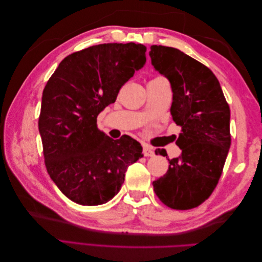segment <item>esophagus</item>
I'll return each instance as SVG.
<instances>
[{
  "label": "esophagus",
  "mask_w": 262,
  "mask_h": 262,
  "mask_svg": "<svg viewBox=\"0 0 262 262\" xmlns=\"http://www.w3.org/2000/svg\"><path fill=\"white\" fill-rule=\"evenodd\" d=\"M143 154L145 155V156H148V157H152V156H154V149H153V147H150V146H147V145H145L144 147H143Z\"/></svg>",
  "instance_id": "esophagus-1"
}]
</instances>
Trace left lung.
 <instances>
[{"label": "left lung", "instance_id": "1", "mask_svg": "<svg viewBox=\"0 0 262 262\" xmlns=\"http://www.w3.org/2000/svg\"><path fill=\"white\" fill-rule=\"evenodd\" d=\"M155 71L170 83V114L181 128L176 141L181 154L169 160L168 170L153 181L156 195L175 210H189L204 202L216 187L231 146L228 104L212 71L182 51L152 46Z\"/></svg>", "mask_w": 262, "mask_h": 262}]
</instances>
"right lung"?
Returning <instances> with one entry per match:
<instances>
[{"label":"right lung","mask_w":262,"mask_h":262,"mask_svg":"<svg viewBox=\"0 0 262 262\" xmlns=\"http://www.w3.org/2000/svg\"><path fill=\"white\" fill-rule=\"evenodd\" d=\"M145 52V46L133 42L92 46L63 59L45 87L38 125L46 167L77 204L112 200L128 166L143 156L131 137L114 140L100 131L97 116L144 67Z\"/></svg>","instance_id":"1"}]
</instances>
